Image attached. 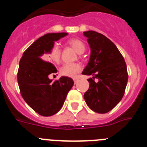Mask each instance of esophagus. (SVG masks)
Here are the masks:
<instances>
[{
	"label": "esophagus",
	"instance_id": "obj_1",
	"mask_svg": "<svg viewBox=\"0 0 147 147\" xmlns=\"http://www.w3.org/2000/svg\"><path fill=\"white\" fill-rule=\"evenodd\" d=\"M78 81H79V79H78V78H74V82L75 84H76V83L78 82Z\"/></svg>",
	"mask_w": 147,
	"mask_h": 147
}]
</instances>
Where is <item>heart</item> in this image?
I'll return each instance as SVG.
<instances>
[{"mask_svg": "<svg viewBox=\"0 0 147 147\" xmlns=\"http://www.w3.org/2000/svg\"><path fill=\"white\" fill-rule=\"evenodd\" d=\"M68 45L76 51L78 54L85 51V45L81 40L77 38L71 39L67 42ZM47 57L54 63H59L61 59V50L57 45H54L47 54ZM82 71V66L79 63H67L61 67V75L67 77H75L78 73Z\"/></svg>", "mask_w": 147, "mask_h": 147, "instance_id": "1", "label": "heart"}]
</instances>
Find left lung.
Returning <instances> with one entry per match:
<instances>
[{
	"label": "left lung",
	"mask_w": 147,
	"mask_h": 147,
	"mask_svg": "<svg viewBox=\"0 0 147 147\" xmlns=\"http://www.w3.org/2000/svg\"><path fill=\"white\" fill-rule=\"evenodd\" d=\"M84 35L91 52L82 74L93 76L88 80L90 87L84 98L93 111L106 113L124 96L128 80L127 65L115 44L105 35L94 31L85 32Z\"/></svg>",
	"instance_id": "8db88e82"
}]
</instances>
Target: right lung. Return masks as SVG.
Masks as SVG:
<instances>
[{
  "label": "right lung",
  "instance_id": "add662e5",
  "mask_svg": "<svg viewBox=\"0 0 147 147\" xmlns=\"http://www.w3.org/2000/svg\"><path fill=\"white\" fill-rule=\"evenodd\" d=\"M67 33H49L37 39L24 51L19 63L18 82L25 102L42 116H51L62 108L74 85L71 78L62 76L52 82L49 76L57 72L55 66L42 60L54 42ZM43 59H42V58Z\"/></svg>",
  "mask_w": 147,
  "mask_h": 147
}]
</instances>
